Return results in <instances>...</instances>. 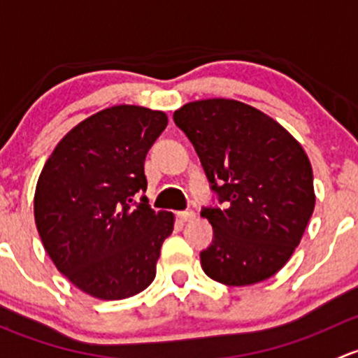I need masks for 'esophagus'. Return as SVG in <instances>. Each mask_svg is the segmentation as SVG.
Masks as SVG:
<instances>
[{"mask_svg":"<svg viewBox=\"0 0 358 358\" xmlns=\"http://www.w3.org/2000/svg\"><path fill=\"white\" fill-rule=\"evenodd\" d=\"M196 217V213L193 210H184V212H178V219L180 222H191V220Z\"/></svg>","mask_w":358,"mask_h":358,"instance_id":"esophagus-1","label":"esophagus"}]
</instances>
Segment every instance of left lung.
<instances>
[{"label":"left lung","instance_id":"8db88e82","mask_svg":"<svg viewBox=\"0 0 358 358\" xmlns=\"http://www.w3.org/2000/svg\"><path fill=\"white\" fill-rule=\"evenodd\" d=\"M224 208H203L213 241L200 253L213 281L248 286L272 278L300 245L315 206L314 174L300 143L255 106L226 98L174 112Z\"/></svg>","mask_w":358,"mask_h":358}]
</instances>
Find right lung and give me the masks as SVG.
<instances>
[{
  "label": "right lung",
  "mask_w": 358,
  "mask_h": 358,
  "mask_svg": "<svg viewBox=\"0 0 358 358\" xmlns=\"http://www.w3.org/2000/svg\"><path fill=\"white\" fill-rule=\"evenodd\" d=\"M167 113L115 105L79 122L44 164L34 219L58 271L98 300H124L148 288L174 213L155 212L145 158L167 127Z\"/></svg>",
  "instance_id": "right-lung-1"
}]
</instances>
